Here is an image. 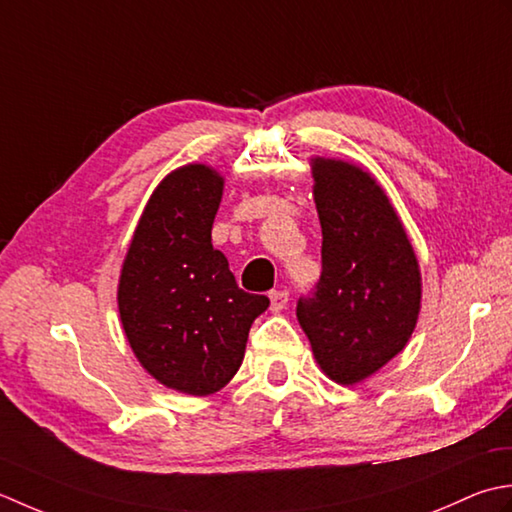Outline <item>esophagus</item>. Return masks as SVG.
Returning a JSON list of instances; mask_svg holds the SVG:
<instances>
[{
    "label": "esophagus",
    "instance_id": "obj_1",
    "mask_svg": "<svg viewBox=\"0 0 512 512\" xmlns=\"http://www.w3.org/2000/svg\"><path fill=\"white\" fill-rule=\"evenodd\" d=\"M269 300H271V311L285 309L287 302H289V291L287 289H271Z\"/></svg>",
    "mask_w": 512,
    "mask_h": 512
}]
</instances>
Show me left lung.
<instances>
[{"label":"left lung","mask_w":512,"mask_h":512,"mask_svg":"<svg viewBox=\"0 0 512 512\" xmlns=\"http://www.w3.org/2000/svg\"><path fill=\"white\" fill-rule=\"evenodd\" d=\"M322 274L296 316L331 380L356 384L404 349L420 311V269L387 194L356 165L314 161Z\"/></svg>","instance_id":"1"}]
</instances>
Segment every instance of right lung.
I'll use <instances>...</instances> for the list:
<instances>
[{
	"instance_id": "add662e5",
	"label": "right lung",
	"mask_w": 512,
	"mask_h": 512,
	"mask_svg": "<svg viewBox=\"0 0 512 512\" xmlns=\"http://www.w3.org/2000/svg\"><path fill=\"white\" fill-rule=\"evenodd\" d=\"M223 179L207 165L165 176L145 205L119 280L134 356L165 387L210 395L234 378L267 296L236 285L212 245Z\"/></svg>"
}]
</instances>
